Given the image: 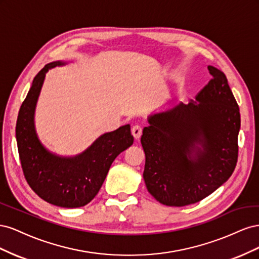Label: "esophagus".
<instances>
[{
    "instance_id": "34e87169",
    "label": "esophagus",
    "mask_w": 259,
    "mask_h": 259,
    "mask_svg": "<svg viewBox=\"0 0 259 259\" xmlns=\"http://www.w3.org/2000/svg\"><path fill=\"white\" fill-rule=\"evenodd\" d=\"M142 133H143V128L139 126V125H134V126L132 127V135L134 136V138L136 140H138L142 136Z\"/></svg>"
}]
</instances>
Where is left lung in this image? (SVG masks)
I'll return each mask as SVG.
<instances>
[{
  "instance_id": "8db88e82",
  "label": "left lung",
  "mask_w": 259,
  "mask_h": 259,
  "mask_svg": "<svg viewBox=\"0 0 259 259\" xmlns=\"http://www.w3.org/2000/svg\"><path fill=\"white\" fill-rule=\"evenodd\" d=\"M207 69L213 79L195 101L151 114L143 131L145 184L164 205L203 200L237 165L240 109L225 73L213 66Z\"/></svg>"
}]
</instances>
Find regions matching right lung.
Here are the masks:
<instances>
[{
    "instance_id": "add662e5",
    "label": "right lung",
    "mask_w": 259,
    "mask_h": 259,
    "mask_svg": "<svg viewBox=\"0 0 259 259\" xmlns=\"http://www.w3.org/2000/svg\"><path fill=\"white\" fill-rule=\"evenodd\" d=\"M66 62L46 65L33 79L20 107L16 124V139L23 175L38 197L56 206L74 208L96 197L114 159L134 143L130 124L106 133L81 154L66 158L49 151L38 139L34 112L45 74Z\"/></svg>"
}]
</instances>
